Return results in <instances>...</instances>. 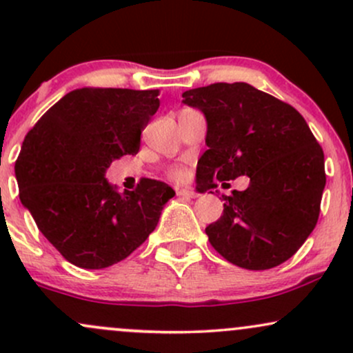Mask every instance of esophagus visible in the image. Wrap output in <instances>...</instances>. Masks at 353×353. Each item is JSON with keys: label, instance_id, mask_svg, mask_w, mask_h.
<instances>
[{"label": "esophagus", "instance_id": "34e87169", "mask_svg": "<svg viewBox=\"0 0 353 353\" xmlns=\"http://www.w3.org/2000/svg\"><path fill=\"white\" fill-rule=\"evenodd\" d=\"M177 196H182V197H189V199H194V197H197L199 194L196 192V190L189 189V188H182V189H177Z\"/></svg>", "mask_w": 353, "mask_h": 353}]
</instances>
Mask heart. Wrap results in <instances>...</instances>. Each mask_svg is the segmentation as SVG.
Segmentation results:
<instances>
[{
	"label": "heart",
	"instance_id": "b5f03b06",
	"mask_svg": "<svg viewBox=\"0 0 353 353\" xmlns=\"http://www.w3.org/2000/svg\"><path fill=\"white\" fill-rule=\"evenodd\" d=\"M169 177L174 181H184L185 177H188V171L182 168H174L169 171Z\"/></svg>",
	"mask_w": 353,
	"mask_h": 353
}]
</instances>
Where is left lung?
<instances>
[{
	"instance_id": "8db88e82",
	"label": "left lung",
	"mask_w": 353,
	"mask_h": 353,
	"mask_svg": "<svg viewBox=\"0 0 353 353\" xmlns=\"http://www.w3.org/2000/svg\"><path fill=\"white\" fill-rule=\"evenodd\" d=\"M184 103L208 119L199 190L249 176L245 190L222 196L224 212L205 228L225 261L265 270L289 261L319 221L325 161L301 112L247 83L189 89Z\"/></svg>"
}]
</instances>
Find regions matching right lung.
I'll return each instance as SVG.
<instances>
[{
	"instance_id": "1",
	"label": "right lung",
	"mask_w": 353,
	"mask_h": 353,
	"mask_svg": "<svg viewBox=\"0 0 353 353\" xmlns=\"http://www.w3.org/2000/svg\"><path fill=\"white\" fill-rule=\"evenodd\" d=\"M157 108L159 89H76L24 137L14 164L19 199L71 264L104 269L124 261L176 194L148 177L119 194L104 177L112 161L139 152L141 132Z\"/></svg>"
}]
</instances>
